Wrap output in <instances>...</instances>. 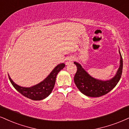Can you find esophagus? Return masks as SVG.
<instances>
[{"label": "esophagus", "mask_w": 129, "mask_h": 129, "mask_svg": "<svg viewBox=\"0 0 129 129\" xmlns=\"http://www.w3.org/2000/svg\"><path fill=\"white\" fill-rule=\"evenodd\" d=\"M74 60V58L72 57H68L66 58V64H69L72 63V61Z\"/></svg>", "instance_id": "esophagus-1"}]
</instances>
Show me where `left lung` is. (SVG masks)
<instances>
[{"instance_id": "obj_1", "label": "left lung", "mask_w": 129, "mask_h": 129, "mask_svg": "<svg viewBox=\"0 0 129 129\" xmlns=\"http://www.w3.org/2000/svg\"><path fill=\"white\" fill-rule=\"evenodd\" d=\"M120 66L115 75L109 80L103 81L92 77L81 65L74 61L77 68V71L74 77V82L77 88L82 94L89 97H100L109 93L116 86L121 77L123 71V58L120 50Z\"/></svg>"}]
</instances>
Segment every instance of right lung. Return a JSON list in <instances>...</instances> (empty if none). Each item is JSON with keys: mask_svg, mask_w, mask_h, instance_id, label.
<instances>
[{"mask_svg": "<svg viewBox=\"0 0 129 129\" xmlns=\"http://www.w3.org/2000/svg\"><path fill=\"white\" fill-rule=\"evenodd\" d=\"M64 66V63L58 64L45 79L30 87H21L12 80L9 74L8 77L13 87L22 95L33 101H41L47 98L51 93L54 87L57 75Z\"/></svg>", "mask_w": 129, "mask_h": 129, "instance_id": "right-lung-1", "label": "right lung"}]
</instances>
